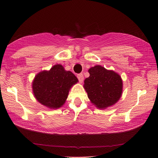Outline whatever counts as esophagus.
<instances>
[{
	"label": "esophagus",
	"instance_id": "obj_1",
	"mask_svg": "<svg viewBox=\"0 0 158 158\" xmlns=\"http://www.w3.org/2000/svg\"><path fill=\"white\" fill-rule=\"evenodd\" d=\"M77 78L79 81L80 83H82L83 82V79H84V76H83V73H79L77 75Z\"/></svg>",
	"mask_w": 158,
	"mask_h": 158
}]
</instances>
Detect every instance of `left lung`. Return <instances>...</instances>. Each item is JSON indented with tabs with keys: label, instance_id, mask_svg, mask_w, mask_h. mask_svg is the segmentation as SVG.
<instances>
[{
	"label": "left lung",
	"instance_id": "obj_1",
	"mask_svg": "<svg viewBox=\"0 0 158 158\" xmlns=\"http://www.w3.org/2000/svg\"><path fill=\"white\" fill-rule=\"evenodd\" d=\"M90 76L84 81L88 97L98 108L105 109L114 105L123 92V81L113 70H108L100 65L88 70Z\"/></svg>",
	"mask_w": 158,
	"mask_h": 158
}]
</instances>
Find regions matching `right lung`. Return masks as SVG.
Here are the masks:
<instances>
[{"instance_id": "right-lung-1", "label": "right lung", "mask_w": 158, "mask_h": 158, "mask_svg": "<svg viewBox=\"0 0 158 158\" xmlns=\"http://www.w3.org/2000/svg\"><path fill=\"white\" fill-rule=\"evenodd\" d=\"M77 82L72 72L66 71L62 65L56 64L50 70L35 75L32 83L33 95L40 104L57 109L64 104L70 89Z\"/></svg>"}]
</instances>
